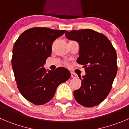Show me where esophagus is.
<instances>
[{
    "mask_svg": "<svg viewBox=\"0 0 129 129\" xmlns=\"http://www.w3.org/2000/svg\"><path fill=\"white\" fill-rule=\"evenodd\" d=\"M71 77H72V78H76V75L74 73H71Z\"/></svg>",
    "mask_w": 129,
    "mask_h": 129,
    "instance_id": "34e87169",
    "label": "esophagus"
}]
</instances>
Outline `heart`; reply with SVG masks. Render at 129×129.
<instances>
[{
	"label": "heart",
	"mask_w": 129,
	"mask_h": 129,
	"mask_svg": "<svg viewBox=\"0 0 129 129\" xmlns=\"http://www.w3.org/2000/svg\"><path fill=\"white\" fill-rule=\"evenodd\" d=\"M65 64H67V62H66V63H65Z\"/></svg>",
	"instance_id": "obj_1"
}]
</instances>
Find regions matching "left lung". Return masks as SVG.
Returning a JSON list of instances; mask_svg holds the SVG:
<instances>
[{"label":"left lung","mask_w":129,"mask_h":129,"mask_svg":"<svg viewBox=\"0 0 129 129\" xmlns=\"http://www.w3.org/2000/svg\"><path fill=\"white\" fill-rule=\"evenodd\" d=\"M65 35L78 42L77 62L84 66L86 73L80 88L74 91L75 99L85 107L98 105L110 93L117 73L115 48L105 35L90 29L67 31Z\"/></svg>","instance_id":"8db88e82"}]
</instances>
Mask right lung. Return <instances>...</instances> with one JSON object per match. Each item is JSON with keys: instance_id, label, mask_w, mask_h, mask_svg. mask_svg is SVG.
<instances>
[{"instance_id": "add662e5", "label": "right lung", "mask_w": 129, "mask_h": 129, "mask_svg": "<svg viewBox=\"0 0 129 129\" xmlns=\"http://www.w3.org/2000/svg\"><path fill=\"white\" fill-rule=\"evenodd\" d=\"M64 32L33 28L24 31L14 44L11 62L17 86L22 95L34 105L49 102L57 87L70 77V72L63 67L53 71L44 67L51 55L53 42Z\"/></svg>"}]
</instances>
